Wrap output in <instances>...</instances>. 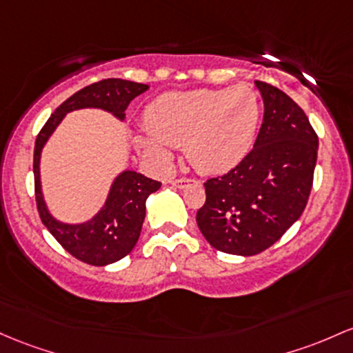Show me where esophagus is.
Wrapping results in <instances>:
<instances>
[{"instance_id":"1","label":"esophagus","mask_w":353,"mask_h":353,"mask_svg":"<svg viewBox=\"0 0 353 353\" xmlns=\"http://www.w3.org/2000/svg\"><path fill=\"white\" fill-rule=\"evenodd\" d=\"M191 183H197V181L189 179V177H179V179H174V181H172V184L176 185V188H179V189L188 188V185L191 184Z\"/></svg>"}]
</instances>
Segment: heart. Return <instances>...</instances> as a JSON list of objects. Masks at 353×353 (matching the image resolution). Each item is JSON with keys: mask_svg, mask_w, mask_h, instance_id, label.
Returning <instances> with one entry per match:
<instances>
[{"mask_svg": "<svg viewBox=\"0 0 353 353\" xmlns=\"http://www.w3.org/2000/svg\"><path fill=\"white\" fill-rule=\"evenodd\" d=\"M259 115L258 95L248 85L172 92L145 108L144 125L150 135H141L137 142L159 162L169 161V147L184 145L201 172H224L251 150Z\"/></svg>", "mask_w": 353, "mask_h": 353, "instance_id": "heart-1", "label": "heart"}]
</instances>
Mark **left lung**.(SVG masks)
Returning <instances> with one entry per match:
<instances>
[{
	"mask_svg": "<svg viewBox=\"0 0 353 353\" xmlns=\"http://www.w3.org/2000/svg\"><path fill=\"white\" fill-rule=\"evenodd\" d=\"M265 115L253 149L236 168L204 183L196 221L218 251L253 256L300 218L313 185L319 135L285 92L256 80Z\"/></svg>",
	"mask_w": 353,
	"mask_h": 353,
	"instance_id": "left-lung-1",
	"label": "left lung"
}]
</instances>
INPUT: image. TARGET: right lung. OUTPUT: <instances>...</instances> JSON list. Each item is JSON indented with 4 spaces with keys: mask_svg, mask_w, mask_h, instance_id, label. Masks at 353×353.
Returning a JSON list of instances; mask_svg holds the SVG:
<instances>
[{
    "mask_svg": "<svg viewBox=\"0 0 353 353\" xmlns=\"http://www.w3.org/2000/svg\"><path fill=\"white\" fill-rule=\"evenodd\" d=\"M147 88L149 85L122 79H107L88 85L65 100L53 112L52 117L41 127L34 142V199H37V209L40 212L41 223L72 256L87 265H110L127 256L134 250L145 218V199L161 188V183L149 179L135 170H123L112 184L105 206L100 209L99 214L87 223L65 224L50 214L41 196V149L68 112L95 107L112 112L115 117L123 120L125 117L123 112L129 107V103L137 95L144 94Z\"/></svg>",
    "mask_w": 353,
    "mask_h": 353,
    "instance_id": "right-lung-1",
    "label": "right lung"
}]
</instances>
